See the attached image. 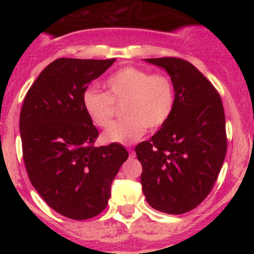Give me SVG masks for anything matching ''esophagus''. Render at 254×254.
<instances>
[{
  "label": "esophagus",
  "instance_id": "esophagus-1",
  "mask_svg": "<svg viewBox=\"0 0 254 254\" xmlns=\"http://www.w3.org/2000/svg\"><path fill=\"white\" fill-rule=\"evenodd\" d=\"M130 157H135V153H133V150H130Z\"/></svg>",
  "mask_w": 254,
  "mask_h": 254
}]
</instances>
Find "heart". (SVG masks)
<instances>
[{
    "label": "heart",
    "instance_id": "1",
    "mask_svg": "<svg viewBox=\"0 0 254 254\" xmlns=\"http://www.w3.org/2000/svg\"><path fill=\"white\" fill-rule=\"evenodd\" d=\"M107 93L87 89L82 105L90 121L106 127L116 115V104H125L124 121L104 131L105 143L131 144L147 131L161 127L168 122L176 105L173 82L167 75L150 74L136 66H124L107 78Z\"/></svg>",
    "mask_w": 254,
    "mask_h": 254
}]
</instances>
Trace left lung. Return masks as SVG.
Instances as JSON below:
<instances>
[{"label":"left lung","instance_id":"1","mask_svg":"<svg viewBox=\"0 0 254 254\" xmlns=\"http://www.w3.org/2000/svg\"><path fill=\"white\" fill-rule=\"evenodd\" d=\"M165 69L176 92L171 118L149 141L136 145L141 184L151 208L180 215L210 193L227 153L220 94L193 64L182 58H147Z\"/></svg>","mask_w":254,"mask_h":254}]
</instances>
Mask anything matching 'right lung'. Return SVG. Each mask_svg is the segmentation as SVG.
I'll return each mask as SVG.
<instances>
[{"mask_svg":"<svg viewBox=\"0 0 254 254\" xmlns=\"http://www.w3.org/2000/svg\"><path fill=\"white\" fill-rule=\"evenodd\" d=\"M115 61L58 58L32 84L20 112L32 185L50 208L72 220L106 208L111 184L129 156L118 143L94 147L99 132L82 105L89 83Z\"/></svg>","mask_w":254,"mask_h":254,"instance_id":"right-lung-1","label":"right lung"}]
</instances>
